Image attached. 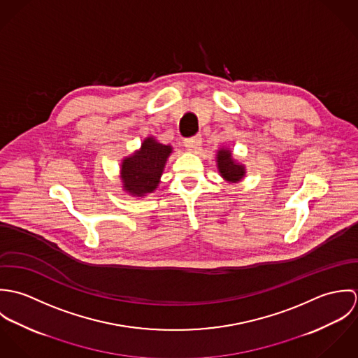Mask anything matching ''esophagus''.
I'll return each mask as SVG.
<instances>
[{
    "label": "esophagus",
    "instance_id": "34e87169",
    "mask_svg": "<svg viewBox=\"0 0 358 358\" xmlns=\"http://www.w3.org/2000/svg\"><path fill=\"white\" fill-rule=\"evenodd\" d=\"M201 142H203L201 136H193V138H187V139L183 141L185 148L189 152H197L200 149V146H201Z\"/></svg>",
    "mask_w": 358,
    "mask_h": 358
}]
</instances>
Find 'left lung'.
Instances as JSON below:
<instances>
[{"instance_id": "left-lung-1", "label": "left lung", "mask_w": 358, "mask_h": 358, "mask_svg": "<svg viewBox=\"0 0 358 358\" xmlns=\"http://www.w3.org/2000/svg\"><path fill=\"white\" fill-rule=\"evenodd\" d=\"M216 162L220 176L230 183H238L245 176V166L233 158L229 149L217 150Z\"/></svg>"}]
</instances>
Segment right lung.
Masks as SVG:
<instances>
[{"mask_svg": "<svg viewBox=\"0 0 358 358\" xmlns=\"http://www.w3.org/2000/svg\"><path fill=\"white\" fill-rule=\"evenodd\" d=\"M171 153V146L157 142L153 136L146 138L139 150L121 162L120 173L124 192L136 197L153 193Z\"/></svg>", "mask_w": 358, "mask_h": 358, "instance_id": "add662e5", "label": "right lung"}]
</instances>
